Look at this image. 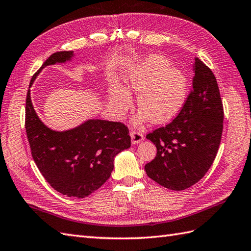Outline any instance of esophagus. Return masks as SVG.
Here are the masks:
<instances>
[{"mask_svg": "<svg viewBox=\"0 0 251 251\" xmlns=\"http://www.w3.org/2000/svg\"><path fill=\"white\" fill-rule=\"evenodd\" d=\"M130 138H131V143L132 144H138L143 140V135L139 131L131 130L130 131Z\"/></svg>", "mask_w": 251, "mask_h": 251, "instance_id": "obj_1", "label": "esophagus"}]
</instances>
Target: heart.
<instances>
[{
	"instance_id": "1",
	"label": "heart",
	"mask_w": 251,
	"mask_h": 251,
	"mask_svg": "<svg viewBox=\"0 0 251 251\" xmlns=\"http://www.w3.org/2000/svg\"><path fill=\"white\" fill-rule=\"evenodd\" d=\"M188 91L185 74L171 66L167 57L152 54L143 59L128 72L125 89L113 84L110 87L109 101L115 116L122 118L131 106V96H137V106L141 110L135 123L148 121L155 124L172 120L183 108Z\"/></svg>"
}]
</instances>
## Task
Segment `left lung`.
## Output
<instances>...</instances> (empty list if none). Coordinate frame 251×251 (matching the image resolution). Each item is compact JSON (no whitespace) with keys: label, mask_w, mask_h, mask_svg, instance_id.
<instances>
[{"label":"left lung","mask_w":251,"mask_h":251,"mask_svg":"<svg viewBox=\"0 0 251 251\" xmlns=\"http://www.w3.org/2000/svg\"><path fill=\"white\" fill-rule=\"evenodd\" d=\"M192 90L178 115L165 127L149 133L157 149L145 165L148 176L171 190H184L205 176L218 152L224 108L216 78L198 57L194 62Z\"/></svg>","instance_id":"1"}]
</instances>
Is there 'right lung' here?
Here are the masks:
<instances>
[{
  "mask_svg": "<svg viewBox=\"0 0 251 251\" xmlns=\"http://www.w3.org/2000/svg\"><path fill=\"white\" fill-rule=\"evenodd\" d=\"M74 51H60L49 56L43 69L71 62ZM28 89L25 106V129L35 164L50 186L60 194L85 198L111 176L114 157L130 148L128 128L118 122L91 119L67 130H53L43 123L33 107Z\"/></svg>",
  "mask_w": 251,
  "mask_h": 251,
  "instance_id": "add662e5",
  "label": "right lung"
}]
</instances>
